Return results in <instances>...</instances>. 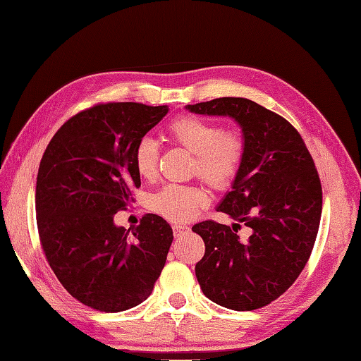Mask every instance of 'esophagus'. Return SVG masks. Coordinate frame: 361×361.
I'll use <instances>...</instances> for the list:
<instances>
[{
    "instance_id": "1",
    "label": "esophagus",
    "mask_w": 361,
    "mask_h": 361,
    "mask_svg": "<svg viewBox=\"0 0 361 361\" xmlns=\"http://www.w3.org/2000/svg\"><path fill=\"white\" fill-rule=\"evenodd\" d=\"M188 229L190 228L187 226V224H173V233L176 237H180L185 233H188Z\"/></svg>"
}]
</instances>
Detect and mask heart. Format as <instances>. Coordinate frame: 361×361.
<instances>
[{"label":"heart","mask_w":361,"mask_h":361,"mask_svg":"<svg viewBox=\"0 0 361 361\" xmlns=\"http://www.w3.org/2000/svg\"><path fill=\"white\" fill-rule=\"evenodd\" d=\"M166 137L193 154L192 173L214 190L229 188L239 176L247 151L240 132L223 130L214 121L187 114L166 127ZM133 166L145 180L157 174L159 146L152 138L146 137L137 142ZM209 201L207 190L201 185L169 183L149 198V209L169 221L182 223L192 220Z\"/></svg>","instance_id":"b5f03b06"}]
</instances>
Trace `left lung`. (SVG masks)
Listing matches in <instances>:
<instances>
[{"mask_svg": "<svg viewBox=\"0 0 361 361\" xmlns=\"http://www.w3.org/2000/svg\"><path fill=\"white\" fill-rule=\"evenodd\" d=\"M187 110L233 118L247 146L233 190L216 207L237 223L192 228L206 245L196 278L204 295L224 308H262L292 286L314 247L322 214L314 160L290 122L253 100L220 97ZM240 224L252 228L247 241L236 235Z\"/></svg>", "mask_w": 361, "mask_h": 361, "instance_id": "left-lung-1", "label": "left lung"}]
</instances>
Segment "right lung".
Wrapping results in <instances>:
<instances>
[{
    "instance_id": "add662e5",
    "label": "right lung",
    "mask_w": 361,
    "mask_h": 361,
    "mask_svg": "<svg viewBox=\"0 0 361 361\" xmlns=\"http://www.w3.org/2000/svg\"><path fill=\"white\" fill-rule=\"evenodd\" d=\"M166 113V105L97 104L66 121L40 160V245L59 283L86 307L102 312L137 307L165 267L173 243L166 220L146 214L128 234L113 219L141 185L135 146Z\"/></svg>"
}]
</instances>
